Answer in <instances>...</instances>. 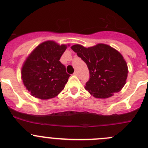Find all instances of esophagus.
I'll return each instance as SVG.
<instances>
[{
	"mask_svg": "<svg viewBox=\"0 0 148 148\" xmlns=\"http://www.w3.org/2000/svg\"><path fill=\"white\" fill-rule=\"evenodd\" d=\"M74 75H76V76H77V75H78V72H77V71H74Z\"/></svg>",
	"mask_w": 148,
	"mask_h": 148,
	"instance_id": "1",
	"label": "esophagus"
}]
</instances>
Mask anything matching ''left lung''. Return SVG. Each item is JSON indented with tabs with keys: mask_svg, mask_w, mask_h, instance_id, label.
Returning <instances> with one entry per match:
<instances>
[{
	"mask_svg": "<svg viewBox=\"0 0 148 148\" xmlns=\"http://www.w3.org/2000/svg\"><path fill=\"white\" fill-rule=\"evenodd\" d=\"M71 48L87 65L89 79L85 89L93 97L106 99L123 88L127 77V65L116 49L104 44L89 48L76 44Z\"/></svg>",
	"mask_w": 148,
	"mask_h": 148,
	"instance_id": "1",
	"label": "left lung"
}]
</instances>
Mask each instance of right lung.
Segmentation results:
<instances>
[{"label":"right lung","mask_w":148,"mask_h":148,"mask_svg":"<svg viewBox=\"0 0 148 148\" xmlns=\"http://www.w3.org/2000/svg\"><path fill=\"white\" fill-rule=\"evenodd\" d=\"M66 47L64 44L47 41L30 53L22 66L21 79L32 96L49 99L63 90L70 75L59 59Z\"/></svg>","instance_id":"add662e5"}]
</instances>
